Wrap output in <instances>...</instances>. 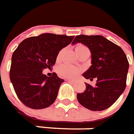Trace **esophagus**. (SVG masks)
I'll list each match as a JSON object with an SVG mask.
<instances>
[{"label":"esophagus","mask_w":134,"mask_h":134,"mask_svg":"<svg viewBox=\"0 0 134 134\" xmlns=\"http://www.w3.org/2000/svg\"><path fill=\"white\" fill-rule=\"evenodd\" d=\"M67 81H69V82H71V83H72V84H75V83H76V81L72 80V79H67Z\"/></svg>","instance_id":"esophagus-1"}]
</instances>
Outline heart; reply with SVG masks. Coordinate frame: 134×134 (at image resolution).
<instances>
[{"label": "heart", "mask_w": 134, "mask_h": 134, "mask_svg": "<svg viewBox=\"0 0 134 134\" xmlns=\"http://www.w3.org/2000/svg\"><path fill=\"white\" fill-rule=\"evenodd\" d=\"M84 48H87V47H85L84 44H79L75 47V50H76V52L77 53L78 52H79L81 50H82ZM63 52V49L60 50L58 52V53L56 57L57 61H58V60H60L61 57H62ZM80 71L81 70L79 69L76 68V67L73 66V65H69V64L61 65L58 69V74L60 76L64 78H68V79H73V78L76 77L79 74Z\"/></svg>", "instance_id": "b5f03b06"}]
</instances>
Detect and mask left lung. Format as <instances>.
Masks as SVG:
<instances>
[{"label":"left lung","instance_id":"obj_1","mask_svg":"<svg viewBox=\"0 0 134 134\" xmlns=\"http://www.w3.org/2000/svg\"><path fill=\"white\" fill-rule=\"evenodd\" d=\"M79 42L86 45L92 54V65L82 76L97 80L95 87L86 83L84 92L77 94L78 101L90 110H106L126 89L129 68L126 54L121 47L101 35H77L72 44Z\"/></svg>","mask_w":134,"mask_h":134}]
</instances>
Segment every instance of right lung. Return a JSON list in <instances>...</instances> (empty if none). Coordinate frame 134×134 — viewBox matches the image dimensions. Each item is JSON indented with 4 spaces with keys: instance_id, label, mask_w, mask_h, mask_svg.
Here are the masks:
<instances>
[{
    "instance_id": "add662e5",
    "label": "right lung",
    "mask_w": 134,
    "mask_h": 134,
    "mask_svg": "<svg viewBox=\"0 0 134 134\" xmlns=\"http://www.w3.org/2000/svg\"><path fill=\"white\" fill-rule=\"evenodd\" d=\"M74 36L44 33L24 40L11 58L10 79L19 99L32 109H43L56 99L64 81L55 73L48 77L44 69L55 65L60 50L69 45Z\"/></svg>"
}]
</instances>
